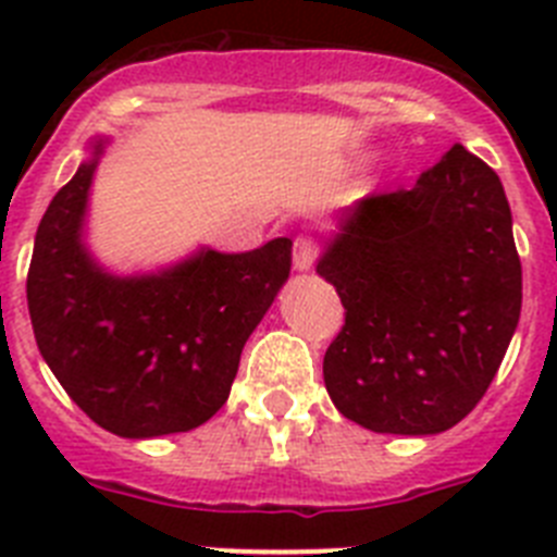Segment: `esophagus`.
<instances>
[{
    "label": "esophagus",
    "instance_id": "esophagus-1",
    "mask_svg": "<svg viewBox=\"0 0 557 557\" xmlns=\"http://www.w3.org/2000/svg\"><path fill=\"white\" fill-rule=\"evenodd\" d=\"M312 264H314L312 243H307V239H295V245H293V268L298 270V273H307V270H312Z\"/></svg>",
    "mask_w": 557,
    "mask_h": 557
}]
</instances>
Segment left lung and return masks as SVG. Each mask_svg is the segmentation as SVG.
<instances>
[{"label": "left lung", "mask_w": 557, "mask_h": 557, "mask_svg": "<svg viewBox=\"0 0 557 557\" xmlns=\"http://www.w3.org/2000/svg\"><path fill=\"white\" fill-rule=\"evenodd\" d=\"M346 326L323 357L334 407L371 432L437 435L469 416L521 312L502 181L455 145L412 189L366 198L318 236Z\"/></svg>", "instance_id": "left-lung-1"}]
</instances>
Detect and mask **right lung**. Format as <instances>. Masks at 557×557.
<instances>
[{"label": "right lung", "mask_w": 557, "mask_h": 557, "mask_svg": "<svg viewBox=\"0 0 557 557\" xmlns=\"http://www.w3.org/2000/svg\"><path fill=\"white\" fill-rule=\"evenodd\" d=\"M108 136L58 191L36 231L27 307L38 351L69 398L120 437L189 432L228 398L239 354L287 284L293 239L245 253L200 245L178 262L116 273L86 239Z\"/></svg>", "instance_id": "obj_1"}]
</instances>
